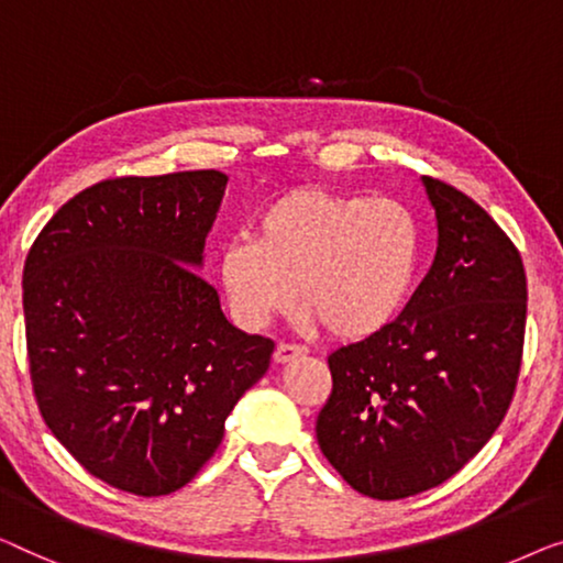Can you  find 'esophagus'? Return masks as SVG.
Listing matches in <instances>:
<instances>
[{
  "mask_svg": "<svg viewBox=\"0 0 563 563\" xmlns=\"http://www.w3.org/2000/svg\"><path fill=\"white\" fill-rule=\"evenodd\" d=\"M306 352H308L306 346H300V344H285V342H283V344L275 346L273 357H275V362H278V364H288V362H292V360L303 357Z\"/></svg>",
  "mask_w": 563,
  "mask_h": 563,
  "instance_id": "1",
  "label": "esophagus"
}]
</instances>
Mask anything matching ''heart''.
I'll return each instance as SVG.
<instances>
[{"instance_id": "1", "label": "heart", "mask_w": 563, "mask_h": 563, "mask_svg": "<svg viewBox=\"0 0 563 563\" xmlns=\"http://www.w3.org/2000/svg\"><path fill=\"white\" fill-rule=\"evenodd\" d=\"M418 263L406 206L327 188H292L252 221V242L219 252V285L242 329H263L296 296L300 321L360 342L398 316Z\"/></svg>"}]
</instances>
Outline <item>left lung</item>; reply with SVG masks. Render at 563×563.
I'll return each mask as SVG.
<instances>
[{
  "label": "left lung",
  "instance_id": "8db88e82",
  "mask_svg": "<svg viewBox=\"0 0 563 563\" xmlns=\"http://www.w3.org/2000/svg\"><path fill=\"white\" fill-rule=\"evenodd\" d=\"M437 211L431 271L398 319L329 354L316 439L346 485L402 500L446 482L503 423L526 336V271L470 196L423 176Z\"/></svg>",
  "mask_w": 563,
  "mask_h": 563
}]
</instances>
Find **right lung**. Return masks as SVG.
<instances>
[{"label":"right lung","instance_id":"1","mask_svg":"<svg viewBox=\"0 0 563 563\" xmlns=\"http://www.w3.org/2000/svg\"><path fill=\"white\" fill-rule=\"evenodd\" d=\"M227 176L109 178L63 203L27 252L30 379L53 437L140 497L188 485L275 344L244 334L199 273Z\"/></svg>","mask_w":563,"mask_h":563}]
</instances>
